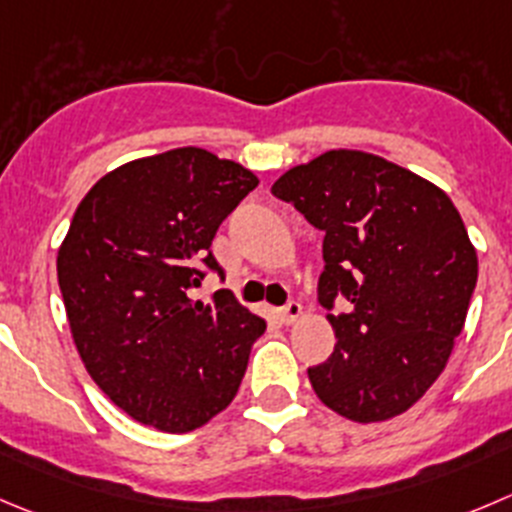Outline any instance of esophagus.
I'll list each match as a JSON object with an SVG mask.
<instances>
[{
	"label": "esophagus",
	"mask_w": 512,
	"mask_h": 512,
	"mask_svg": "<svg viewBox=\"0 0 512 512\" xmlns=\"http://www.w3.org/2000/svg\"><path fill=\"white\" fill-rule=\"evenodd\" d=\"M301 316V304L299 301H289V304L284 306V309H281V321H284V324H294L296 319H299Z\"/></svg>",
	"instance_id": "34e87169"
}]
</instances>
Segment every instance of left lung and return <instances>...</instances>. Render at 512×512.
I'll return each mask as SVG.
<instances>
[{
	"mask_svg": "<svg viewBox=\"0 0 512 512\" xmlns=\"http://www.w3.org/2000/svg\"><path fill=\"white\" fill-rule=\"evenodd\" d=\"M271 193L324 233L319 304L337 344L309 382L329 410L382 422L432 387L462 332L478 253L445 191L362 150L286 170ZM350 301L332 315L333 299Z\"/></svg>",
	"mask_w": 512,
	"mask_h": 512,
	"instance_id": "left-lung-1",
	"label": "left lung"
}]
</instances>
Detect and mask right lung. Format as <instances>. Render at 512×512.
<instances>
[{
  "instance_id": "1",
  "label": "right lung",
  "mask_w": 512,
  "mask_h": 512,
  "mask_svg": "<svg viewBox=\"0 0 512 512\" xmlns=\"http://www.w3.org/2000/svg\"><path fill=\"white\" fill-rule=\"evenodd\" d=\"M259 186L233 160L175 148L102 175L77 206L57 279L97 387L140 425L191 432L226 410L266 321L228 289L193 301L223 218Z\"/></svg>"
}]
</instances>
